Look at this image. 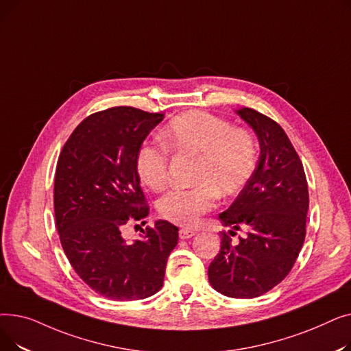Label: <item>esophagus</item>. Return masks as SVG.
<instances>
[{
    "mask_svg": "<svg viewBox=\"0 0 351 351\" xmlns=\"http://www.w3.org/2000/svg\"><path fill=\"white\" fill-rule=\"evenodd\" d=\"M195 234H196L195 230H191V229H180L179 230V237L182 239V241H186V239H191Z\"/></svg>",
    "mask_w": 351,
    "mask_h": 351,
    "instance_id": "esophagus-1",
    "label": "esophagus"
}]
</instances>
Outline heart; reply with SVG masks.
Listing matches in <instances>:
<instances>
[{"instance_id":"obj_1","label":"heart","mask_w":351,"mask_h":351,"mask_svg":"<svg viewBox=\"0 0 351 351\" xmlns=\"http://www.w3.org/2000/svg\"><path fill=\"white\" fill-rule=\"evenodd\" d=\"M162 141L179 154L199 158L195 169L196 186L173 189L158 200L160 217L176 225L192 226L213 209L217 195L230 197L250 179L257 160L253 136L242 128L200 110L176 117L162 132ZM141 180L152 191L168 183V151L165 146L145 143L136 158Z\"/></svg>"}]
</instances>
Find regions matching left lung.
<instances>
[{
	"instance_id": "obj_1",
	"label": "left lung",
	"mask_w": 351,
	"mask_h": 351,
	"mask_svg": "<svg viewBox=\"0 0 351 351\" xmlns=\"http://www.w3.org/2000/svg\"><path fill=\"white\" fill-rule=\"evenodd\" d=\"M234 112L253 129L261 154L245 188L219 215L230 234L243 228L246 236L233 245L222 233L208 276L225 296L253 299L279 285L296 262L306 236L308 191L303 163L282 126L250 108Z\"/></svg>"
}]
</instances>
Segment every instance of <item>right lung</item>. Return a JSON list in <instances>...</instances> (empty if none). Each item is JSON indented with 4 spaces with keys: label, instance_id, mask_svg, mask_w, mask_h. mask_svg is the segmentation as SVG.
Segmentation results:
<instances>
[{
    "label": "right lung",
    "instance_id": "add662e5",
    "mask_svg": "<svg viewBox=\"0 0 351 351\" xmlns=\"http://www.w3.org/2000/svg\"><path fill=\"white\" fill-rule=\"evenodd\" d=\"M163 117L132 106L92 114L72 132L57 163L53 210L62 249L80 278L110 300L159 291L178 245L179 229L168 220H156L132 243L121 232L149 213L136 158Z\"/></svg>",
    "mask_w": 351,
    "mask_h": 351
}]
</instances>
